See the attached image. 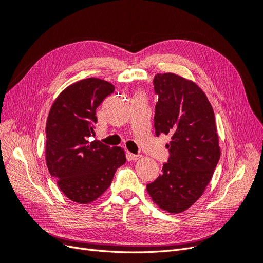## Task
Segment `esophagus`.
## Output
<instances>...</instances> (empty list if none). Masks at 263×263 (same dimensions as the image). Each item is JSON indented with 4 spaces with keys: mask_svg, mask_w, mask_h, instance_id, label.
<instances>
[{
    "mask_svg": "<svg viewBox=\"0 0 263 263\" xmlns=\"http://www.w3.org/2000/svg\"><path fill=\"white\" fill-rule=\"evenodd\" d=\"M128 158L132 159V160H134V161H136V160H138V159H140V155H134L132 153H128Z\"/></svg>",
    "mask_w": 263,
    "mask_h": 263,
    "instance_id": "34e87169",
    "label": "esophagus"
}]
</instances>
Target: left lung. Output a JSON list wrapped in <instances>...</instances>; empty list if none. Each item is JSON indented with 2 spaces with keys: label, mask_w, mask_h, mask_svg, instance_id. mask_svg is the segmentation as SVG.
Wrapping results in <instances>:
<instances>
[{
  "label": "left lung",
  "mask_w": 263,
  "mask_h": 263,
  "mask_svg": "<svg viewBox=\"0 0 263 263\" xmlns=\"http://www.w3.org/2000/svg\"><path fill=\"white\" fill-rule=\"evenodd\" d=\"M154 85L156 135H168L171 141L168 162L147 184V192L159 208L178 214L192 206L210 183L220 157L218 134L213 107L196 83L158 73Z\"/></svg>",
  "instance_id": "8db88e82"
}]
</instances>
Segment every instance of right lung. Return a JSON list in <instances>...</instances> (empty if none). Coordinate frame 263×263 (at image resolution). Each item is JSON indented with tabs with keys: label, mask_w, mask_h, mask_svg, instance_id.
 Instances as JSON below:
<instances>
[{
	"label": "right lung",
	"mask_w": 263,
	"mask_h": 263,
	"mask_svg": "<svg viewBox=\"0 0 263 263\" xmlns=\"http://www.w3.org/2000/svg\"><path fill=\"white\" fill-rule=\"evenodd\" d=\"M115 87L87 78L66 87L54 100L46 124V163L69 200L89 204L109 187L126 162L121 147L90 141L98 122L95 110Z\"/></svg>",
	"instance_id": "1"
}]
</instances>
